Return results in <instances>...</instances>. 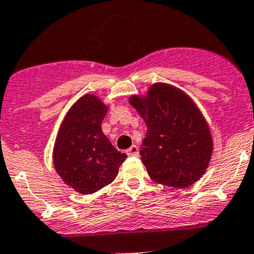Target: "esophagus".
Segmentation results:
<instances>
[{
	"label": "esophagus",
	"instance_id": "esophagus-1",
	"mask_svg": "<svg viewBox=\"0 0 254 254\" xmlns=\"http://www.w3.org/2000/svg\"><path fill=\"white\" fill-rule=\"evenodd\" d=\"M127 156H137V155H139V147H137L136 145H132V146H130L129 149L127 150Z\"/></svg>",
	"mask_w": 254,
	"mask_h": 254
}]
</instances>
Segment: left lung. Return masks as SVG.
Segmentation results:
<instances>
[{
    "mask_svg": "<svg viewBox=\"0 0 254 254\" xmlns=\"http://www.w3.org/2000/svg\"><path fill=\"white\" fill-rule=\"evenodd\" d=\"M129 103L147 127L140 155L152 181L177 189L198 181L210 164L213 141L196 103L166 83L131 95Z\"/></svg>",
    "mask_w": 254,
    "mask_h": 254,
    "instance_id": "obj_1",
    "label": "left lung"
}]
</instances>
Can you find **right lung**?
Masks as SVG:
<instances>
[{"instance_id": "add662e5", "label": "right lung", "mask_w": 254, "mask_h": 254, "mask_svg": "<svg viewBox=\"0 0 254 254\" xmlns=\"http://www.w3.org/2000/svg\"><path fill=\"white\" fill-rule=\"evenodd\" d=\"M108 113L97 95L80 97L68 110L57 134L53 164L57 174L82 195L112 184L127 155L119 152L102 131Z\"/></svg>"}]
</instances>
